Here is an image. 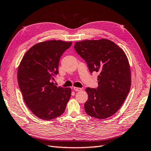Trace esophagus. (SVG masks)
I'll return each mask as SVG.
<instances>
[{
  "mask_svg": "<svg viewBox=\"0 0 151 151\" xmlns=\"http://www.w3.org/2000/svg\"><path fill=\"white\" fill-rule=\"evenodd\" d=\"M73 89H74V90L75 91H79L82 90L81 88H76V87H74V88H73Z\"/></svg>",
  "mask_w": 151,
  "mask_h": 151,
  "instance_id": "obj_1",
  "label": "esophagus"
}]
</instances>
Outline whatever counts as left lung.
Wrapping results in <instances>:
<instances>
[{
    "instance_id": "left-lung-1",
    "label": "left lung",
    "mask_w": 151,
    "mask_h": 151,
    "mask_svg": "<svg viewBox=\"0 0 151 151\" xmlns=\"http://www.w3.org/2000/svg\"><path fill=\"white\" fill-rule=\"evenodd\" d=\"M74 49L87 63L89 72L99 73L96 89L87 88L86 113L105 119L120 109L131 86L130 68L125 52L106 39L76 42Z\"/></svg>"
}]
</instances>
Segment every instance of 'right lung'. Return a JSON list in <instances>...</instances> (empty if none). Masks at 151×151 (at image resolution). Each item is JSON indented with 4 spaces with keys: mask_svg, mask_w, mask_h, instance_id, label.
<instances>
[{
    "mask_svg": "<svg viewBox=\"0 0 151 151\" xmlns=\"http://www.w3.org/2000/svg\"><path fill=\"white\" fill-rule=\"evenodd\" d=\"M72 42L50 40L35 45L28 50L18 68L17 81L24 101L33 114L44 120L54 119L65 111L71 89L57 87L61 56Z\"/></svg>",
    "mask_w": 151,
    "mask_h": 151,
    "instance_id": "obj_1",
    "label": "right lung"
}]
</instances>
